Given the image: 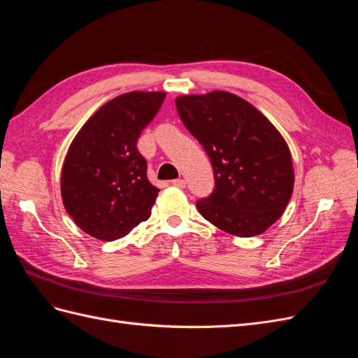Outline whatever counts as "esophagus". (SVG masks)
<instances>
[{
  "mask_svg": "<svg viewBox=\"0 0 358 358\" xmlns=\"http://www.w3.org/2000/svg\"><path fill=\"white\" fill-rule=\"evenodd\" d=\"M171 185L173 187H178V188H185L187 187V182L183 180V179H175V180H171Z\"/></svg>",
  "mask_w": 358,
  "mask_h": 358,
  "instance_id": "34e87169",
  "label": "esophagus"
}]
</instances>
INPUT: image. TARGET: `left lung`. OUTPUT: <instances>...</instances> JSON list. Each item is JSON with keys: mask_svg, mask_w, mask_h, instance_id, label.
<instances>
[{"mask_svg": "<svg viewBox=\"0 0 358 358\" xmlns=\"http://www.w3.org/2000/svg\"><path fill=\"white\" fill-rule=\"evenodd\" d=\"M176 109L212 162L215 188L196 203L203 218L239 237L266 231L284 213L294 187L282 136L230 92L179 96Z\"/></svg>", "mask_w": 358, "mask_h": 358, "instance_id": "1", "label": "left lung"}]
</instances>
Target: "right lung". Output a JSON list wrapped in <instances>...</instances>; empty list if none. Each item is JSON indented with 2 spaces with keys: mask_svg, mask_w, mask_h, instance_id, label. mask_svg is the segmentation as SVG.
Segmentation results:
<instances>
[{
  "mask_svg": "<svg viewBox=\"0 0 358 358\" xmlns=\"http://www.w3.org/2000/svg\"><path fill=\"white\" fill-rule=\"evenodd\" d=\"M164 92H128L106 103L74 137L61 173L66 210L100 241L127 236L150 216L158 188L137 140L152 121Z\"/></svg>",
  "mask_w": 358,
  "mask_h": 358,
  "instance_id": "obj_1",
  "label": "right lung"
}]
</instances>
